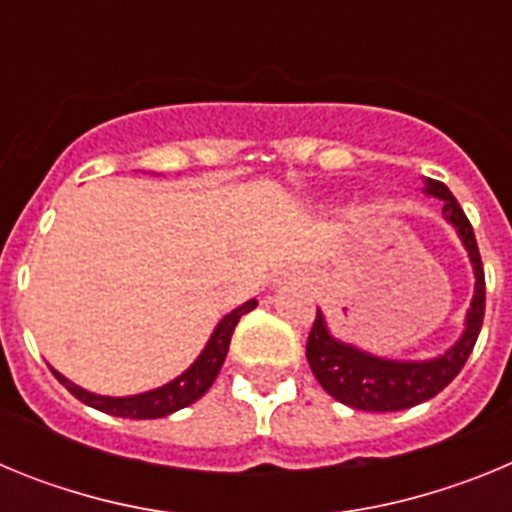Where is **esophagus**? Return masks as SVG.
<instances>
[{"label":"esophagus","mask_w":512,"mask_h":512,"mask_svg":"<svg viewBox=\"0 0 512 512\" xmlns=\"http://www.w3.org/2000/svg\"><path fill=\"white\" fill-rule=\"evenodd\" d=\"M307 282V274L302 269H297V266H292V269L282 271V277L277 279V284L282 287V284H305Z\"/></svg>","instance_id":"esophagus-1"}]
</instances>
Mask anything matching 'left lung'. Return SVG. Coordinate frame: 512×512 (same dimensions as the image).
<instances>
[{
    "instance_id": "8db88e82",
    "label": "left lung",
    "mask_w": 512,
    "mask_h": 512,
    "mask_svg": "<svg viewBox=\"0 0 512 512\" xmlns=\"http://www.w3.org/2000/svg\"><path fill=\"white\" fill-rule=\"evenodd\" d=\"M425 194H433V197L443 200V217H446V223L456 228L469 253V261H472L474 297L467 310V320H464V333L449 351H443L436 359H382V356L366 354L361 348L330 336L323 312L318 310L310 338H307V361H310V369L320 387L348 408L395 413V410H408L420 402L431 400L461 372V366L467 364L479 330H482V320H485V269H482V256H479L472 223L443 182L425 179Z\"/></svg>"
}]
</instances>
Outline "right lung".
<instances>
[{
	"label": "right lung",
	"mask_w": 512,
	"mask_h": 512,
	"mask_svg": "<svg viewBox=\"0 0 512 512\" xmlns=\"http://www.w3.org/2000/svg\"><path fill=\"white\" fill-rule=\"evenodd\" d=\"M259 305L256 300L243 302L241 307H235L233 312H228L217 328L212 330L210 341L207 346L202 348V354L197 356L192 366H189L187 372L179 374L176 379H171L169 384L164 387H156L151 392H140V395H130V397H104V395H94V392L81 390L76 387L74 382L58 374L56 369H51L56 374L58 382L76 397L84 405L94 410H102V413L117 415V418H133V420H153V418H166V415L176 413V410L187 408L192 402L200 400L207 390L212 387L215 377L220 374V366H223L225 356H228V346H230V336H233L235 325L238 320L251 312L253 307Z\"/></svg>",
	"instance_id": "obj_1"
}]
</instances>
